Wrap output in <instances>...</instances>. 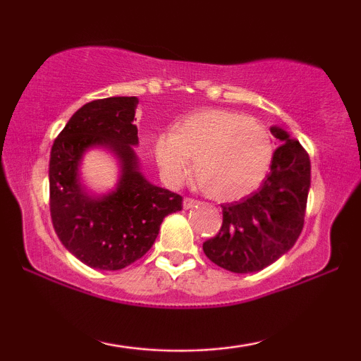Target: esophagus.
Wrapping results in <instances>:
<instances>
[{
	"mask_svg": "<svg viewBox=\"0 0 361 361\" xmlns=\"http://www.w3.org/2000/svg\"><path fill=\"white\" fill-rule=\"evenodd\" d=\"M194 205H197L195 199H190V197H184V209H192Z\"/></svg>",
	"mask_w": 361,
	"mask_h": 361,
	"instance_id": "1",
	"label": "esophagus"
}]
</instances>
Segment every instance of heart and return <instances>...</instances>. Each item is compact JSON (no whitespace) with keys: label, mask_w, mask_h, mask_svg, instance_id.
Returning <instances> with one entry per match:
<instances>
[{"label":"heart","mask_w":361,"mask_h":361,"mask_svg":"<svg viewBox=\"0 0 361 361\" xmlns=\"http://www.w3.org/2000/svg\"><path fill=\"white\" fill-rule=\"evenodd\" d=\"M156 161L171 184L190 174L216 202L250 195L268 176L274 142L263 123L241 113L205 110L185 118L176 131L157 136Z\"/></svg>","instance_id":"1"}]
</instances>
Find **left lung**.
I'll use <instances>...</instances> for the list:
<instances>
[{"instance_id":"1","label":"left lung","mask_w":361,"mask_h":361,"mask_svg":"<svg viewBox=\"0 0 361 361\" xmlns=\"http://www.w3.org/2000/svg\"><path fill=\"white\" fill-rule=\"evenodd\" d=\"M276 147L269 174L258 190L221 205L219 233L204 243L212 263L231 273H255L293 248L304 228L310 187L307 151L281 128H271Z\"/></svg>"}]
</instances>
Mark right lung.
<instances>
[{
  "mask_svg": "<svg viewBox=\"0 0 361 361\" xmlns=\"http://www.w3.org/2000/svg\"><path fill=\"white\" fill-rule=\"evenodd\" d=\"M136 97H110L85 103L73 113L52 145L49 161V207L62 245L95 269H123L151 250L162 220L182 210V197L152 185L137 172L131 145ZM111 147L122 161L115 192L102 200L82 194L76 182L78 161L87 147Z\"/></svg>",
  "mask_w": 361,
  "mask_h": 361,
  "instance_id": "right-lung-1",
  "label": "right lung"
}]
</instances>
